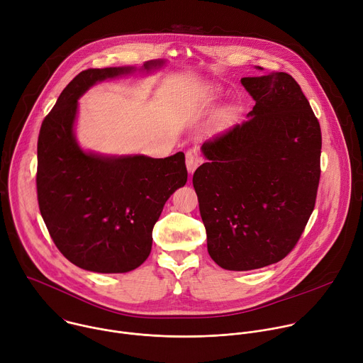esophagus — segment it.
Instances as JSON below:
<instances>
[{
	"label": "esophagus",
	"mask_w": 363,
	"mask_h": 363,
	"mask_svg": "<svg viewBox=\"0 0 363 363\" xmlns=\"http://www.w3.org/2000/svg\"><path fill=\"white\" fill-rule=\"evenodd\" d=\"M201 162H202V158H201L199 152L195 147L186 150V153H185V164H186V168H188L189 174H192L199 167Z\"/></svg>",
	"instance_id": "esophagus-1"
}]
</instances>
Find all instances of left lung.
Returning <instances> with one entry per match:
<instances>
[{
  "label": "left lung",
  "instance_id": "left-lung-1",
  "mask_svg": "<svg viewBox=\"0 0 363 363\" xmlns=\"http://www.w3.org/2000/svg\"><path fill=\"white\" fill-rule=\"evenodd\" d=\"M255 100L248 119L205 140L194 174L213 260L225 270L274 264L294 248L312 216L322 132L287 73L242 77Z\"/></svg>",
  "mask_w": 363,
  "mask_h": 363
}]
</instances>
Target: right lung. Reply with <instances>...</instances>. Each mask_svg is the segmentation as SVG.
<instances>
[{
	"mask_svg": "<svg viewBox=\"0 0 363 363\" xmlns=\"http://www.w3.org/2000/svg\"><path fill=\"white\" fill-rule=\"evenodd\" d=\"M162 62L145 63V69ZM133 67L87 69L62 91L37 142V199L59 251L94 273H126L150 252L152 230L168 198L185 185V155L109 158L83 152L74 138L77 99L96 82Z\"/></svg>",
	"mask_w": 363,
	"mask_h": 363,
	"instance_id": "obj_1",
	"label": "right lung"
}]
</instances>
